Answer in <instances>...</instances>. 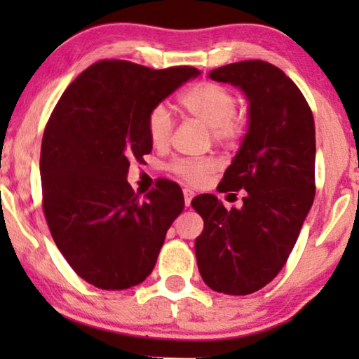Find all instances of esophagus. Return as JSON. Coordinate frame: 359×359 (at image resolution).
I'll list each match as a JSON object with an SVG mask.
<instances>
[{"mask_svg": "<svg viewBox=\"0 0 359 359\" xmlns=\"http://www.w3.org/2000/svg\"><path fill=\"white\" fill-rule=\"evenodd\" d=\"M192 197H194V192L191 191V189H184V203H185V205H191V201H192Z\"/></svg>", "mask_w": 359, "mask_h": 359, "instance_id": "obj_1", "label": "esophagus"}]
</instances>
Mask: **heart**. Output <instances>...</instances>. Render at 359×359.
<instances>
[{
  "label": "heart",
  "instance_id": "b5f03b06",
  "mask_svg": "<svg viewBox=\"0 0 359 359\" xmlns=\"http://www.w3.org/2000/svg\"><path fill=\"white\" fill-rule=\"evenodd\" d=\"M180 106L192 118L199 119L211 130L214 143L233 147L245 137L246 119L236 113L238 97L231 89L217 82H199L184 90ZM174 119L163 104H156L147 116V133L154 147H165L172 137ZM170 170L187 184H203L214 172L212 160L179 158L172 162Z\"/></svg>",
  "mask_w": 359,
  "mask_h": 359
}]
</instances>
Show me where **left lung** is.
<instances>
[{
	"mask_svg": "<svg viewBox=\"0 0 359 359\" xmlns=\"http://www.w3.org/2000/svg\"><path fill=\"white\" fill-rule=\"evenodd\" d=\"M245 90L250 126L226 168L219 192L245 189L240 209L212 194L192 199L204 219L196 240L201 277L212 290L248 295L287 263L316 194V126L306 97L265 60H241L209 72Z\"/></svg>",
	"mask_w": 359,
	"mask_h": 359,
	"instance_id": "left-lung-1",
	"label": "left lung"
}]
</instances>
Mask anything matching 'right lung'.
Instances as JSON below:
<instances>
[{"mask_svg": "<svg viewBox=\"0 0 359 359\" xmlns=\"http://www.w3.org/2000/svg\"><path fill=\"white\" fill-rule=\"evenodd\" d=\"M199 74L191 65L155 71L100 60L53 108L40 151L42 208L57 248L90 285L125 290L154 270L184 196L162 179L140 197L128 168L151 151L150 109Z\"/></svg>", "mask_w": 359, "mask_h": 359, "instance_id": "obj_1", "label": "right lung"}]
</instances>
